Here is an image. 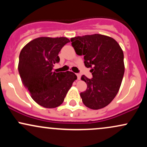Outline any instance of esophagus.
Segmentation results:
<instances>
[{
    "label": "esophagus",
    "mask_w": 147,
    "mask_h": 147,
    "mask_svg": "<svg viewBox=\"0 0 147 147\" xmlns=\"http://www.w3.org/2000/svg\"><path fill=\"white\" fill-rule=\"evenodd\" d=\"M76 75H77V79H81V75H80V74L77 73V74H76Z\"/></svg>",
    "instance_id": "obj_1"
}]
</instances>
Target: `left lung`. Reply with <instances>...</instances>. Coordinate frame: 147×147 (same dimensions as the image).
<instances>
[{
  "label": "left lung",
  "instance_id": "8db88e82",
  "mask_svg": "<svg viewBox=\"0 0 147 147\" xmlns=\"http://www.w3.org/2000/svg\"><path fill=\"white\" fill-rule=\"evenodd\" d=\"M77 55H84V64L90 68L92 78L83 75L87 89L80 93L82 102L93 110L109 105L119 91L124 73V53L111 37L95 34L70 39Z\"/></svg>",
  "mask_w": 147,
  "mask_h": 147
}]
</instances>
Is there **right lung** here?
I'll return each mask as SVG.
<instances>
[{
	"label": "right lung",
	"mask_w": 147,
	"mask_h": 147,
	"mask_svg": "<svg viewBox=\"0 0 147 147\" xmlns=\"http://www.w3.org/2000/svg\"><path fill=\"white\" fill-rule=\"evenodd\" d=\"M70 40L65 37H40L29 42L19 55L18 72L32 98L45 108L62 104L77 76L73 72H53L58 55Z\"/></svg>",
	"instance_id": "right-lung-1"
}]
</instances>
